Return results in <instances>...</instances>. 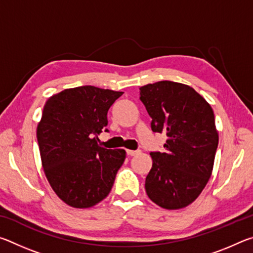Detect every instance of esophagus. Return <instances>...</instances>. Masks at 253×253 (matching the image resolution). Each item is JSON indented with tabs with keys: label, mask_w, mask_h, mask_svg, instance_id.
I'll return each instance as SVG.
<instances>
[{
	"label": "esophagus",
	"mask_w": 253,
	"mask_h": 253,
	"mask_svg": "<svg viewBox=\"0 0 253 253\" xmlns=\"http://www.w3.org/2000/svg\"><path fill=\"white\" fill-rule=\"evenodd\" d=\"M138 153H139V151H131V149H127V155H129V156L137 155Z\"/></svg>",
	"instance_id": "1"
}]
</instances>
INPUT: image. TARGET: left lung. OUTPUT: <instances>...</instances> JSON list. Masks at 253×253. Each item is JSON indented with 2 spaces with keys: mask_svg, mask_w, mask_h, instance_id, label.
<instances>
[{
  "mask_svg": "<svg viewBox=\"0 0 253 253\" xmlns=\"http://www.w3.org/2000/svg\"><path fill=\"white\" fill-rule=\"evenodd\" d=\"M152 130L168 136L164 153H151L145 181L158 207L178 210L193 203L212 175L219 132L211 105L190 85L158 81L139 88Z\"/></svg>",
  "mask_w": 253,
  "mask_h": 253,
  "instance_id": "8db88e82",
  "label": "left lung"
}]
</instances>
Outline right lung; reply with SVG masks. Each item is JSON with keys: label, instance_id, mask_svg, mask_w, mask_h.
<instances>
[{"label": "right lung", "instance_id": "right-lung-1", "mask_svg": "<svg viewBox=\"0 0 253 253\" xmlns=\"http://www.w3.org/2000/svg\"><path fill=\"white\" fill-rule=\"evenodd\" d=\"M123 93L81 85L45 101L37 127L42 168L54 193L69 207L91 208L111 191L126 152L101 147L98 135Z\"/></svg>", "mask_w": 253, "mask_h": 253}]
</instances>
